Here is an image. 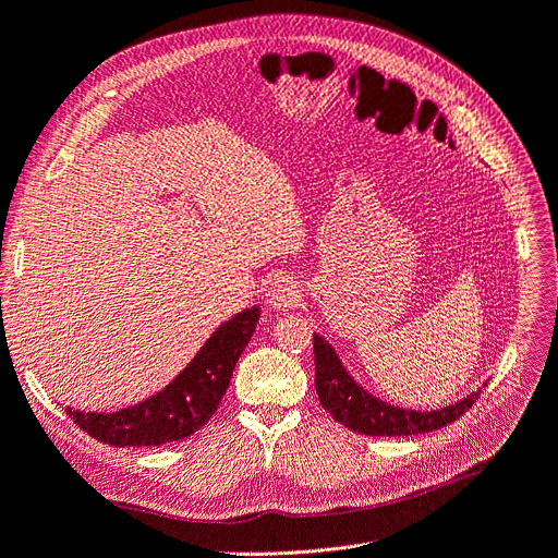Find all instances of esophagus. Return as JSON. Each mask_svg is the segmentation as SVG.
I'll return each instance as SVG.
<instances>
[{"label": "esophagus", "mask_w": 558, "mask_h": 558, "mask_svg": "<svg viewBox=\"0 0 558 558\" xmlns=\"http://www.w3.org/2000/svg\"><path fill=\"white\" fill-rule=\"evenodd\" d=\"M301 292L296 280L290 276H276L266 290V303L276 307V311H290V307L299 305Z\"/></svg>", "instance_id": "34e87169"}]
</instances>
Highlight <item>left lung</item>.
<instances>
[{"label":"left lung","instance_id":"8db88e82","mask_svg":"<svg viewBox=\"0 0 558 558\" xmlns=\"http://www.w3.org/2000/svg\"><path fill=\"white\" fill-rule=\"evenodd\" d=\"M315 386L322 407L344 427L369 437H409L441 429L458 421L478 398L471 393L458 404L437 411H414L393 407L369 396L367 390L347 373L336 349L315 333Z\"/></svg>","mask_w":558,"mask_h":558}]
</instances>
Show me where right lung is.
<instances>
[{
  "label": "right lung",
  "instance_id": "add662e5",
  "mask_svg": "<svg viewBox=\"0 0 558 558\" xmlns=\"http://www.w3.org/2000/svg\"><path fill=\"white\" fill-rule=\"evenodd\" d=\"M257 319L259 307L255 305L220 324L195 359L160 393L144 402L112 414L66 407V414L87 435L117 448L162 446L191 437L216 414L234 365L255 333Z\"/></svg>",
  "mask_w": 558,
  "mask_h": 558
}]
</instances>
